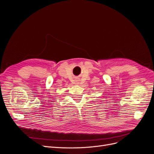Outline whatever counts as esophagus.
<instances>
[{"instance_id":"34e87169","label":"esophagus","mask_w":154,"mask_h":154,"mask_svg":"<svg viewBox=\"0 0 154 154\" xmlns=\"http://www.w3.org/2000/svg\"><path fill=\"white\" fill-rule=\"evenodd\" d=\"M76 84H77V85L80 84V82H79L78 80H76Z\"/></svg>"}]
</instances>
